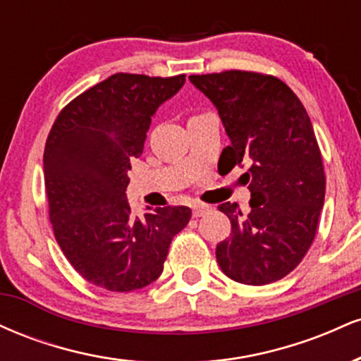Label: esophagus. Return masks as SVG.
<instances>
[{"label": "esophagus", "instance_id": "1", "mask_svg": "<svg viewBox=\"0 0 361 361\" xmlns=\"http://www.w3.org/2000/svg\"><path fill=\"white\" fill-rule=\"evenodd\" d=\"M192 210H193V217H202V215H205L207 212H209L210 207L204 205V204H193Z\"/></svg>", "mask_w": 361, "mask_h": 361}]
</instances>
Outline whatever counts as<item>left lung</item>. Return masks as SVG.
<instances>
[{"instance_id":"left-lung-1","label":"left lung","mask_w":361,"mask_h":361,"mask_svg":"<svg viewBox=\"0 0 361 361\" xmlns=\"http://www.w3.org/2000/svg\"><path fill=\"white\" fill-rule=\"evenodd\" d=\"M219 111L231 146L221 159L250 166L243 175L250 210L219 205L231 235L217 244L224 275L267 285L300 263L316 235L326 176L314 127L297 94L279 78L247 71L190 76Z\"/></svg>"}]
</instances>
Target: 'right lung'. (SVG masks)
I'll list each match as a JSON object with an SVG mask.
<instances>
[{
	"label": "right lung",
	"instance_id": "obj_1",
	"mask_svg": "<svg viewBox=\"0 0 361 361\" xmlns=\"http://www.w3.org/2000/svg\"><path fill=\"white\" fill-rule=\"evenodd\" d=\"M185 85V74H114L61 111L44 151L54 235L82 279L110 292H132L159 279L188 207L142 217L127 202L130 161L144 151L151 118Z\"/></svg>",
	"mask_w": 361,
	"mask_h": 361
}]
</instances>
